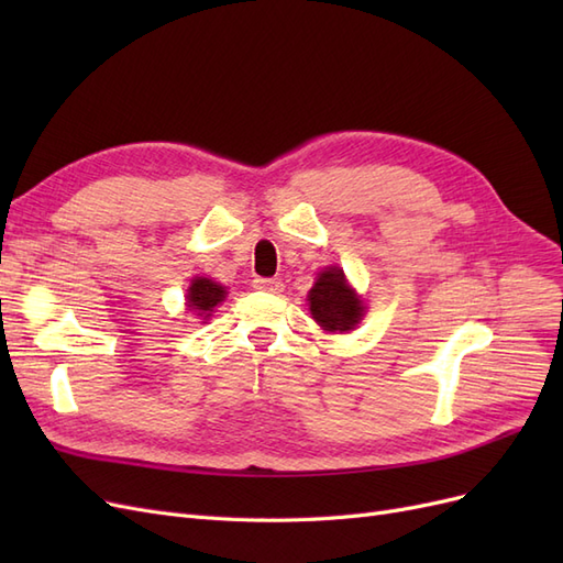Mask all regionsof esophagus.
<instances>
[{"label":"esophagus","mask_w":563,"mask_h":563,"mask_svg":"<svg viewBox=\"0 0 563 563\" xmlns=\"http://www.w3.org/2000/svg\"><path fill=\"white\" fill-rule=\"evenodd\" d=\"M253 286L261 288V291H267V294H282L284 291L282 279H255Z\"/></svg>","instance_id":"esophagus-1"}]
</instances>
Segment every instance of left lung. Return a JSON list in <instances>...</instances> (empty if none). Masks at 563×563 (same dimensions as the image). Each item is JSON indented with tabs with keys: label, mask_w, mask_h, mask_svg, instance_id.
<instances>
[{
	"label": "left lung",
	"mask_w": 563,
	"mask_h": 563,
	"mask_svg": "<svg viewBox=\"0 0 563 563\" xmlns=\"http://www.w3.org/2000/svg\"><path fill=\"white\" fill-rule=\"evenodd\" d=\"M310 312L323 331L347 333L362 321L366 308L362 298L347 284L345 272L340 267H327L317 277L308 294Z\"/></svg>",
	"instance_id": "left-lung-1"
}]
</instances>
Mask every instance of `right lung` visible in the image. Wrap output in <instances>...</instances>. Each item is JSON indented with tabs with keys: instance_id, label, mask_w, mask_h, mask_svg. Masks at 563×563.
<instances>
[{
	"instance_id": "right-lung-1",
	"label": "right lung",
	"mask_w": 563,
	"mask_h": 563,
	"mask_svg": "<svg viewBox=\"0 0 563 563\" xmlns=\"http://www.w3.org/2000/svg\"><path fill=\"white\" fill-rule=\"evenodd\" d=\"M225 296H228V291L223 284H218L209 277H195L192 284L187 286V296H185L187 302L185 305H187V310L195 312L197 317L209 319L216 305L223 302Z\"/></svg>"
}]
</instances>
